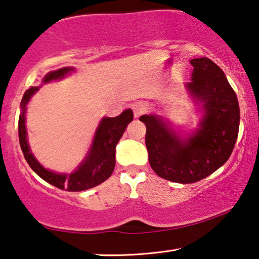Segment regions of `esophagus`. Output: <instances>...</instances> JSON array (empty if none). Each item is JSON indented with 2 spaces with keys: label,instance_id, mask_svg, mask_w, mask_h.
Segmentation results:
<instances>
[{
  "label": "esophagus",
  "instance_id": "obj_1",
  "mask_svg": "<svg viewBox=\"0 0 259 259\" xmlns=\"http://www.w3.org/2000/svg\"><path fill=\"white\" fill-rule=\"evenodd\" d=\"M133 109H134V114H135V117H139L140 115H143L144 113H145V108L142 104H135L133 105Z\"/></svg>",
  "mask_w": 259,
  "mask_h": 259
}]
</instances>
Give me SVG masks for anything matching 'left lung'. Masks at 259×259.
Instances as JSON below:
<instances>
[{"label":"left lung","mask_w":259,"mask_h":259,"mask_svg":"<svg viewBox=\"0 0 259 259\" xmlns=\"http://www.w3.org/2000/svg\"><path fill=\"white\" fill-rule=\"evenodd\" d=\"M192 81L187 90L202 105L199 128L183 138L161 116L143 115L146 125L148 161L166 181L192 184L208 177L231 156L239 134L238 98L224 72L209 58L191 60Z\"/></svg>","instance_id":"obj_1"}]
</instances>
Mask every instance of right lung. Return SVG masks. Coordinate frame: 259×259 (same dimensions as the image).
Masks as SVG:
<instances>
[{
    "instance_id": "1",
    "label": "right lung",
    "mask_w": 259,
    "mask_h": 259,
    "mask_svg": "<svg viewBox=\"0 0 259 259\" xmlns=\"http://www.w3.org/2000/svg\"><path fill=\"white\" fill-rule=\"evenodd\" d=\"M73 71L74 68L72 67H63L48 73L43 78V83L58 80V78L64 77ZM38 89H40L38 87H30L28 90L25 91L20 103L21 113L18 122L19 144L21 151H23L25 159L30 168L33 169V171L36 172L47 183L68 192L89 190V188H93L106 181L112 175L114 166H115L116 144L119 143L126 126L134 120L133 111L125 109L116 117H104L100 121L97 130H96L93 145L88 152L84 161L72 174H57L47 170L38 163V161L35 159L32 152H30L27 143V133H26L25 125L26 105Z\"/></svg>"
}]
</instances>
